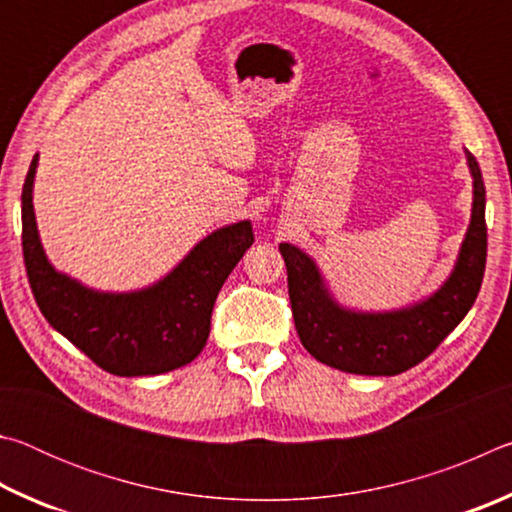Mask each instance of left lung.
<instances>
[{
    "mask_svg": "<svg viewBox=\"0 0 512 512\" xmlns=\"http://www.w3.org/2000/svg\"><path fill=\"white\" fill-rule=\"evenodd\" d=\"M465 160L472 176L470 225L452 273L429 296L386 311L348 307L336 300L314 257L293 244H280L293 320L311 357L352 375H400L427 359L467 316L483 282L488 230L479 162L470 151Z\"/></svg>",
    "mask_w": 512,
    "mask_h": 512,
    "instance_id": "obj_1",
    "label": "left lung"
}]
</instances>
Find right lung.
Returning a JSON list of instances; mask_svg holds the SVG:
<instances>
[{"label":"right lung","mask_w":512,"mask_h":512,"mask_svg":"<svg viewBox=\"0 0 512 512\" xmlns=\"http://www.w3.org/2000/svg\"><path fill=\"white\" fill-rule=\"evenodd\" d=\"M40 155L22 189V250L29 284L47 323L110 375L151 377L183 368L203 352L216 296L253 246L248 219L203 237L167 275L135 291H101L49 262L42 246L33 183Z\"/></svg>","instance_id":"obj_1"}]
</instances>
